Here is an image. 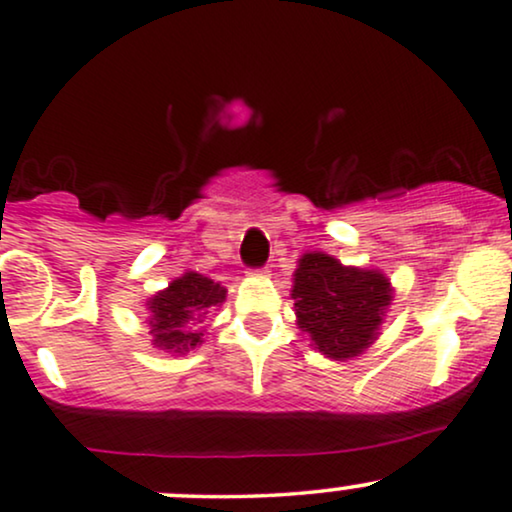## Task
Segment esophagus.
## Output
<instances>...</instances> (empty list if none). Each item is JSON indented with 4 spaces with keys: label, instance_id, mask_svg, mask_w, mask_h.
Returning a JSON list of instances; mask_svg holds the SVG:
<instances>
[{
    "label": "esophagus",
    "instance_id": "34e87169",
    "mask_svg": "<svg viewBox=\"0 0 512 512\" xmlns=\"http://www.w3.org/2000/svg\"><path fill=\"white\" fill-rule=\"evenodd\" d=\"M267 272H269L267 267H262V269H252V274H257V276H267Z\"/></svg>",
    "mask_w": 512,
    "mask_h": 512
}]
</instances>
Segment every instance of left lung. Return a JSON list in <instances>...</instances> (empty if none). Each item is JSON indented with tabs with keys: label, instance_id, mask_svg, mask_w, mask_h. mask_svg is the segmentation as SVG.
Instances as JSON below:
<instances>
[{
	"label": "left lung",
	"instance_id": "left-lung-1",
	"mask_svg": "<svg viewBox=\"0 0 512 512\" xmlns=\"http://www.w3.org/2000/svg\"><path fill=\"white\" fill-rule=\"evenodd\" d=\"M291 298L298 329L312 346L331 360H348L377 341L393 288L379 269L343 267L336 257L307 252L293 274Z\"/></svg>",
	"mask_w": 512,
	"mask_h": 512
}]
</instances>
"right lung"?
Segmentation results:
<instances>
[{
	"label": "right lung",
	"instance_id": "add662e5",
	"mask_svg": "<svg viewBox=\"0 0 512 512\" xmlns=\"http://www.w3.org/2000/svg\"><path fill=\"white\" fill-rule=\"evenodd\" d=\"M226 300V288L207 276L186 272L147 300L150 310L152 346L166 353H181L197 348L202 343L200 322L212 307Z\"/></svg>",
	"mask_w": 512,
	"mask_h": 512
}]
</instances>
